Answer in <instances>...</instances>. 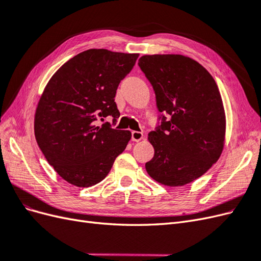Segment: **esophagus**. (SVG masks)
<instances>
[{
    "label": "esophagus",
    "mask_w": 261,
    "mask_h": 261,
    "mask_svg": "<svg viewBox=\"0 0 261 261\" xmlns=\"http://www.w3.org/2000/svg\"><path fill=\"white\" fill-rule=\"evenodd\" d=\"M143 137H144V135H143V133H141V132H137V130L132 132V139L134 141H139V140L143 139Z\"/></svg>",
    "instance_id": "obj_1"
}]
</instances>
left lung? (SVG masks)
I'll list each match as a JSON object with an SVG mask.
<instances>
[{
    "instance_id": "left-lung-1",
    "label": "left lung",
    "mask_w": 261,
    "mask_h": 261,
    "mask_svg": "<svg viewBox=\"0 0 261 261\" xmlns=\"http://www.w3.org/2000/svg\"><path fill=\"white\" fill-rule=\"evenodd\" d=\"M138 65L161 113L148 134L154 148L146 163L148 174L168 186L191 183L218 161L223 149L225 115L218 86L206 68L183 55H144Z\"/></svg>"
}]
</instances>
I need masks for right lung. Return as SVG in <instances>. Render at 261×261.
<instances>
[{"label": "right lung", "mask_w": 261, "mask_h": 261, "mask_svg": "<svg viewBox=\"0 0 261 261\" xmlns=\"http://www.w3.org/2000/svg\"><path fill=\"white\" fill-rule=\"evenodd\" d=\"M138 54L105 49L84 51L67 61L46 85L35 116V136L58 174L78 187L103 179L132 138L115 129L118 84L129 74ZM113 117V124L94 125Z\"/></svg>", "instance_id": "right-lung-1"}]
</instances>
